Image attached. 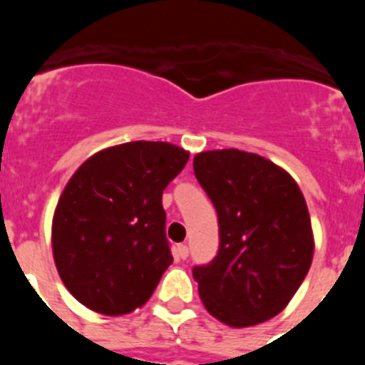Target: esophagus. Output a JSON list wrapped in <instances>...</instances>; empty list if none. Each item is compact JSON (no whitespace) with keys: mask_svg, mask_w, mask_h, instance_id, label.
Here are the masks:
<instances>
[{"mask_svg":"<svg viewBox=\"0 0 365 365\" xmlns=\"http://www.w3.org/2000/svg\"><path fill=\"white\" fill-rule=\"evenodd\" d=\"M175 254H177V257H180V259H186V257H188V254H190V250H188V247H186V245H177Z\"/></svg>","mask_w":365,"mask_h":365,"instance_id":"1","label":"esophagus"}]
</instances>
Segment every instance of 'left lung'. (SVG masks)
<instances>
[{
    "label": "left lung",
    "instance_id": "1",
    "mask_svg": "<svg viewBox=\"0 0 365 365\" xmlns=\"http://www.w3.org/2000/svg\"><path fill=\"white\" fill-rule=\"evenodd\" d=\"M193 172L219 219V250L193 267L206 311L230 327L282 312L312 261L311 217L302 190L285 170L256 153L205 151Z\"/></svg>",
    "mask_w": 365,
    "mask_h": 365
}]
</instances>
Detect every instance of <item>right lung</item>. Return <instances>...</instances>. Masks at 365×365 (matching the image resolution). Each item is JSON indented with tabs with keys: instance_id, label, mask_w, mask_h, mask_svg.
I'll return each instance as SVG.
<instances>
[{
	"instance_id": "right-lung-1",
	"label": "right lung",
	"mask_w": 365,
	"mask_h": 365,
	"mask_svg": "<svg viewBox=\"0 0 365 365\" xmlns=\"http://www.w3.org/2000/svg\"><path fill=\"white\" fill-rule=\"evenodd\" d=\"M190 153L168 143H125L74 172L53 219V254L67 291L118 316L150 299L172 265L163 192Z\"/></svg>"
}]
</instances>
